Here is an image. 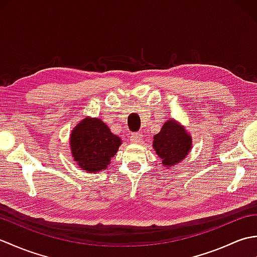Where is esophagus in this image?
<instances>
[{
  "mask_svg": "<svg viewBox=\"0 0 257 257\" xmlns=\"http://www.w3.org/2000/svg\"><path fill=\"white\" fill-rule=\"evenodd\" d=\"M141 140H143V134L141 133H134L130 136V141L134 144H138Z\"/></svg>",
  "mask_w": 257,
  "mask_h": 257,
  "instance_id": "esophagus-1",
  "label": "esophagus"
}]
</instances>
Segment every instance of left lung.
Returning a JSON list of instances; mask_svg holds the SVG:
<instances>
[{
    "mask_svg": "<svg viewBox=\"0 0 257 257\" xmlns=\"http://www.w3.org/2000/svg\"><path fill=\"white\" fill-rule=\"evenodd\" d=\"M190 136L176 121L170 120L162 125L154 137V148L166 167L176 166L184 159L191 149Z\"/></svg>",
    "mask_w": 257,
    "mask_h": 257,
    "instance_id": "8db88e82",
    "label": "left lung"
}]
</instances>
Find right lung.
<instances>
[{
  "mask_svg": "<svg viewBox=\"0 0 257 257\" xmlns=\"http://www.w3.org/2000/svg\"><path fill=\"white\" fill-rule=\"evenodd\" d=\"M120 145V138L97 118H85L70 136L74 160L87 172H97L107 168Z\"/></svg>",
  "mask_w": 257,
  "mask_h": 257,
  "instance_id": "right-lung-1",
  "label": "right lung"
}]
</instances>
